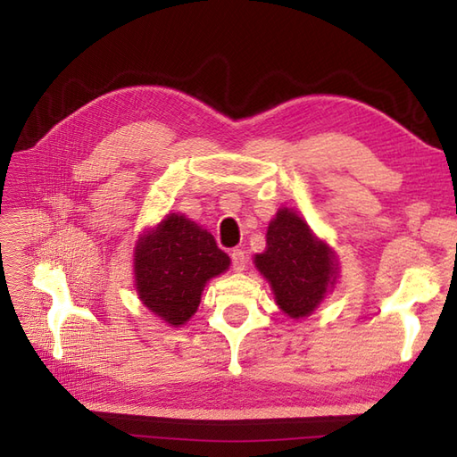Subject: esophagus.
<instances>
[{"label": "esophagus", "mask_w": 457, "mask_h": 457, "mask_svg": "<svg viewBox=\"0 0 457 457\" xmlns=\"http://www.w3.org/2000/svg\"><path fill=\"white\" fill-rule=\"evenodd\" d=\"M230 261H232V269L237 272H242L245 269V255L242 250H230Z\"/></svg>", "instance_id": "obj_1"}]
</instances>
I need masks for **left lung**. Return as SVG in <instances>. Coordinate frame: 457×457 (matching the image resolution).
<instances>
[{"label":"left lung","instance_id":"8db88e82","mask_svg":"<svg viewBox=\"0 0 457 457\" xmlns=\"http://www.w3.org/2000/svg\"><path fill=\"white\" fill-rule=\"evenodd\" d=\"M255 267L269 280L276 305L289 318L309 316L337 280V259L294 210L282 207L270 220L267 247Z\"/></svg>","mask_w":457,"mask_h":457}]
</instances>
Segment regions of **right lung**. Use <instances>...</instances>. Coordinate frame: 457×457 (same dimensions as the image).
Returning a JSON list of instances; mask_svg holds the SVG:
<instances>
[{
	"label": "right lung",
	"instance_id": "1",
	"mask_svg": "<svg viewBox=\"0 0 457 457\" xmlns=\"http://www.w3.org/2000/svg\"><path fill=\"white\" fill-rule=\"evenodd\" d=\"M228 265V255L210 232L185 215L170 213L135 245V287L150 312L177 328L196 312L207 280Z\"/></svg>",
	"mask_w": 457,
	"mask_h": 457
}]
</instances>
